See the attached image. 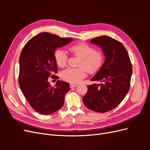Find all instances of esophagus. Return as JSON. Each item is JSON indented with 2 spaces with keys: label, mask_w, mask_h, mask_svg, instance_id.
<instances>
[{
  "label": "esophagus",
  "mask_w": 150,
  "mask_h": 150,
  "mask_svg": "<svg viewBox=\"0 0 150 150\" xmlns=\"http://www.w3.org/2000/svg\"><path fill=\"white\" fill-rule=\"evenodd\" d=\"M77 86V84H70V88H75Z\"/></svg>",
  "instance_id": "esophagus-1"
}]
</instances>
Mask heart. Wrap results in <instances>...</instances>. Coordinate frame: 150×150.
I'll return each mask as SVG.
<instances>
[{"label":"heart","mask_w":150,"mask_h":150,"mask_svg":"<svg viewBox=\"0 0 150 150\" xmlns=\"http://www.w3.org/2000/svg\"><path fill=\"white\" fill-rule=\"evenodd\" d=\"M69 50L75 56L80 57L78 68H67L61 72V78L68 83L77 84L86 76V71L89 73L98 71L104 61L101 52L95 51L92 46L84 43L77 44L72 46ZM54 59L58 66L64 67L67 62V53L61 49H56L54 54Z\"/></svg>","instance_id":"1"}]
</instances>
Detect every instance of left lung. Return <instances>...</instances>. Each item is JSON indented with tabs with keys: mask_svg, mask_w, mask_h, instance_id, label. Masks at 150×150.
<instances>
[{
	"mask_svg": "<svg viewBox=\"0 0 150 150\" xmlns=\"http://www.w3.org/2000/svg\"><path fill=\"white\" fill-rule=\"evenodd\" d=\"M102 50L104 62L91 79L100 83L87 86L88 92L83 98L86 108L98 112L115 108L123 100L130 87L132 65L129 54L120 42L109 36H99L91 40Z\"/></svg>",
	"mask_w": 150,
	"mask_h": 150,
	"instance_id": "1",
	"label": "left lung"
}]
</instances>
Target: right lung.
Returning <instances> with one entry per match:
<instances>
[{
	"mask_svg": "<svg viewBox=\"0 0 150 150\" xmlns=\"http://www.w3.org/2000/svg\"><path fill=\"white\" fill-rule=\"evenodd\" d=\"M73 40L61 38L49 33H42L25 44L19 57V84L30 106L42 115H51L62 107L64 96L69 91V83L57 81L52 87L48 78L57 73L54 54L58 47Z\"/></svg>",
	"mask_w": 150,
	"mask_h": 150,
	"instance_id": "obj_1",
	"label": "right lung"
}]
</instances>
